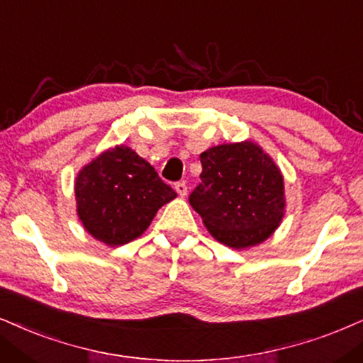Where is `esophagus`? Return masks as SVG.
<instances>
[{
    "mask_svg": "<svg viewBox=\"0 0 363 363\" xmlns=\"http://www.w3.org/2000/svg\"><path fill=\"white\" fill-rule=\"evenodd\" d=\"M174 189H176V192L181 197H184L187 194V186H186V182H182V181L176 182V184H174Z\"/></svg>",
    "mask_w": 363,
    "mask_h": 363,
    "instance_id": "1",
    "label": "esophagus"
}]
</instances>
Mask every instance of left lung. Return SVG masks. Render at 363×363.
<instances>
[{
	"label": "left lung",
	"mask_w": 363,
	"mask_h": 363,
	"mask_svg": "<svg viewBox=\"0 0 363 363\" xmlns=\"http://www.w3.org/2000/svg\"><path fill=\"white\" fill-rule=\"evenodd\" d=\"M201 182L189 203L223 245L242 250L273 235L283 218V176L253 142L201 154Z\"/></svg>",
	"instance_id": "1"
}]
</instances>
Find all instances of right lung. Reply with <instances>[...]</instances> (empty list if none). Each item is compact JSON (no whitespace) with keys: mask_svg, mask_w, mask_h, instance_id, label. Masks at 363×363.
<instances>
[{"mask_svg":"<svg viewBox=\"0 0 363 363\" xmlns=\"http://www.w3.org/2000/svg\"><path fill=\"white\" fill-rule=\"evenodd\" d=\"M75 196L86 231L105 245L121 246L139 238L160 206L177 194L147 160L121 145L82 169Z\"/></svg>","mask_w":363,"mask_h":363,"instance_id":"add662e5","label":"right lung"}]
</instances>
